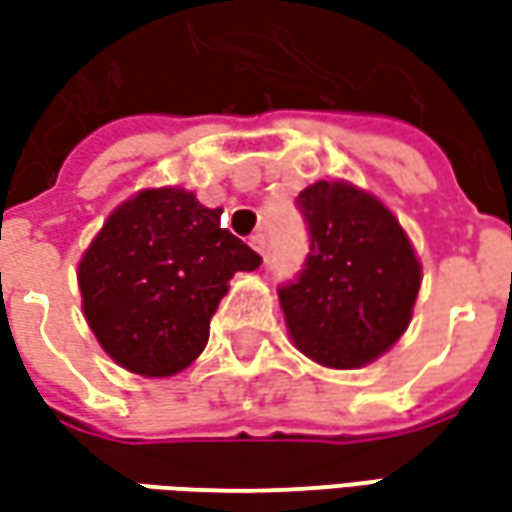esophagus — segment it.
I'll return each instance as SVG.
<instances>
[{"label": "esophagus", "instance_id": "1", "mask_svg": "<svg viewBox=\"0 0 512 512\" xmlns=\"http://www.w3.org/2000/svg\"><path fill=\"white\" fill-rule=\"evenodd\" d=\"M250 247H253L256 253H265V247H267L265 233H253V236H250Z\"/></svg>", "mask_w": 512, "mask_h": 512}]
</instances>
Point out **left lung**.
<instances>
[{"label":"left lung","mask_w":512,"mask_h":512,"mask_svg":"<svg viewBox=\"0 0 512 512\" xmlns=\"http://www.w3.org/2000/svg\"><path fill=\"white\" fill-rule=\"evenodd\" d=\"M310 253L296 282L279 287L293 344L307 359L353 370L376 362L413 319L422 262L390 207L333 179L299 193Z\"/></svg>","instance_id":"obj_1"}]
</instances>
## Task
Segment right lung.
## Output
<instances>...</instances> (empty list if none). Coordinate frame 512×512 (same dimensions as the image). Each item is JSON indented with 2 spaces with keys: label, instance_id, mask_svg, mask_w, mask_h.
<instances>
[{
  "label": "right lung",
  "instance_id": "obj_1",
  "mask_svg": "<svg viewBox=\"0 0 512 512\" xmlns=\"http://www.w3.org/2000/svg\"><path fill=\"white\" fill-rule=\"evenodd\" d=\"M259 265L262 256L222 227V207H205L185 187H145L110 213L76 279L102 350L153 379L205 350L233 273Z\"/></svg>",
  "mask_w": 512,
  "mask_h": 512
}]
</instances>
